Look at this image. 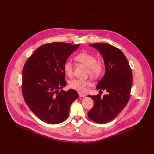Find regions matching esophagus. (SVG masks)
I'll use <instances>...</instances> for the list:
<instances>
[{
  "label": "esophagus",
  "instance_id": "1",
  "mask_svg": "<svg viewBox=\"0 0 154 154\" xmlns=\"http://www.w3.org/2000/svg\"><path fill=\"white\" fill-rule=\"evenodd\" d=\"M79 95L80 97H85L86 95L84 94H82V93H81V92H79Z\"/></svg>",
  "mask_w": 154,
  "mask_h": 154
}]
</instances>
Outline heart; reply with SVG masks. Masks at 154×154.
Listing matches in <instances>:
<instances>
[{
	"instance_id": "1",
	"label": "heart",
	"mask_w": 154,
	"mask_h": 154,
	"mask_svg": "<svg viewBox=\"0 0 154 154\" xmlns=\"http://www.w3.org/2000/svg\"><path fill=\"white\" fill-rule=\"evenodd\" d=\"M75 60L88 67V73L93 77L97 78L100 77L103 72L104 67L102 63L96 60L95 57L87 52H81L74 57ZM63 70L67 76L71 77L73 75V66L70 61H66L63 65ZM91 84L88 80L82 79H74L69 82L70 87L80 92H84L86 90L87 87Z\"/></svg>"
}]
</instances>
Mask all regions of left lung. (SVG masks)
<instances>
[{"instance_id":"left-lung-1","label":"left lung","mask_w":154,"mask_h":154,"mask_svg":"<svg viewBox=\"0 0 154 154\" xmlns=\"http://www.w3.org/2000/svg\"><path fill=\"white\" fill-rule=\"evenodd\" d=\"M102 56L106 72L97 83L99 92L105 90L107 95H88L94 102L88 117L99 124H106L117 117L126 106L132 88V70L128 61L119 49L106 43L89 44Z\"/></svg>"}]
</instances>
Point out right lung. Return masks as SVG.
I'll return each instance as SVG.
<instances>
[{"instance_id": "obj_1", "label": "right lung", "mask_w": 154, "mask_h": 154, "mask_svg": "<svg viewBox=\"0 0 154 154\" xmlns=\"http://www.w3.org/2000/svg\"><path fill=\"white\" fill-rule=\"evenodd\" d=\"M80 44L52 43L38 47L30 57L22 70V95L30 110L49 124L63 122L70 106L79 97L66 85L63 65Z\"/></svg>"}]
</instances>
